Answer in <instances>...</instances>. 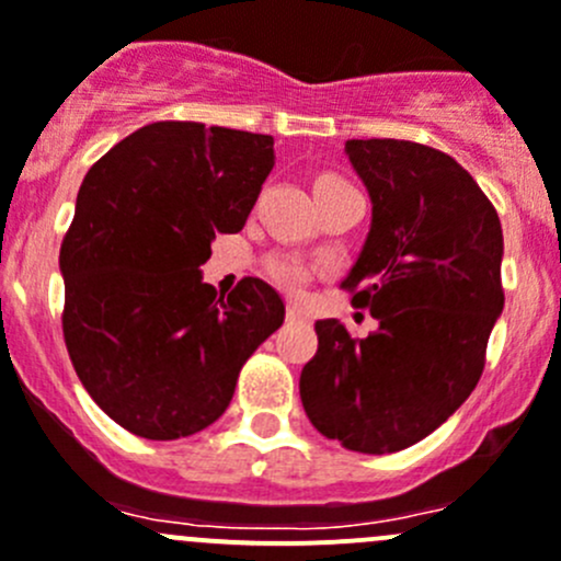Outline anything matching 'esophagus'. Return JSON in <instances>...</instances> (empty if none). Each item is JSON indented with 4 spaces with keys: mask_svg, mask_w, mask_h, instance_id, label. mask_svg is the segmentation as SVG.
I'll return each instance as SVG.
<instances>
[{
    "mask_svg": "<svg viewBox=\"0 0 561 561\" xmlns=\"http://www.w3.org/2000/svg\"><path fill=\"white\" fill-rule=\"evenodd\" d=\"M287 320H290V323H304V320H309V314H307V309L301 307V304L290 301V304H287Z\"/></svg>",
    "mask_w": 561,
    "mask_h": 561,
    "instance_id": "obj_1",
    "label": "esophagus"
}]
</instances>
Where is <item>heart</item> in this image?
<instances>
[{
	"label": "heart",
	"mask_w": 561,
	"mask_h": 561,
	"mask_svg": "<svg viewBox=\"0 0 561 561\" xmlns=\"http://www.w3.org/2000/svg\"><path fill=\"white\" fill-rule=\"evenodd\" d=\"M331 178L334 175H323L318 178V181H331ZM271 276H274L282 287H287V290H296V287H301L304 279H307V268H304L298 260L279 257L271 263Z\"/></svg>",
	"instance_id": "heart-1"
}]
</instances>
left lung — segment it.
I'll return each instance as SVG.
<instances>
[{
	"mask_svg": "<svg viewBox=\"0 0 561 561\" xmlns=\"http://www.w3.org/2000/svg\"><path fill=\"white\" fill-rule=\"evenodd\" d=\"M345 156L373 219L342 287L378 329L353 340L340 320H318V353L298 386L325 438L364 455L400 453L444 425L480 380L504 309L502 221L442 150L347 139Z\"/></svg>",
	"mask_w": 561,
	"mask_h": 561,
	"instance_id": "left-lung-1",
	"label": "left lung"
}]
</instances>
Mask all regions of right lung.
<instances>
[{
	"label": "right lung",
	"instance_id": "add662e5",
	"mask_svg": "<svg viewBox=\"0 0 561 561\" xmlns=\"http://www.w3.org/2000/svg\"><path fill=\"white\" fill-rule=\"evenodd\" d=\"M271 170L274 136L150 123L87 172L59 249L65 345L92 400L134 436L214 425L285 320L268 282L247 276L225 301L199 271L216 232L243 230Z\"/></svg>",
	"mask_w": 561,
	"mask_h": 561
}]
</instances>
